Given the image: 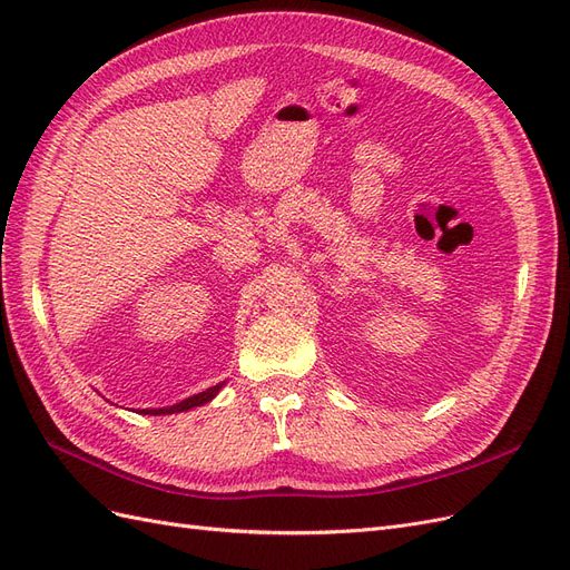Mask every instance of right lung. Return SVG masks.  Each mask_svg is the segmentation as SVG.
I'll return each instance as SVG.
<instances>
[{
    "label": "right lung",
    "instance_id": "add662e5",
    "mask_svg": "<svg viewBox=\"0 0 570 570\" xmlns=\"http://www.w3.org/2000/svg\"><path fill=\"white\" fill-rule=\"evenodd\" d=\"M223 385H226V381L218 383V385H214V387H209V390H204V392H199V394L187 396V400H183V402H178V404H174V406H164V409H140L137 413H149V416H168V413L189 411V409H195V406L209 404V402L214 400V396L220 392V387H223Z\"/></svg>",
    "mask_w": 570,
    "mask_h": 570
}]
</instances>
